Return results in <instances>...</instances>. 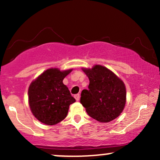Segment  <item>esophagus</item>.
<instances>
[{
    "instance_id": "1",
    "label": "esophagus",
    "mask_w": 160,
    "mask_h": 160,
    "mask_svg": "<svg viewBox=\"0 0 160 160\" xmlns=\"http://www.w3.org/2000/svg\"><path fill=\"white\" fill-rule=\"evenodd\" d=\"M74 98H75V99H76L77 101H79V100H80V94L75 95H74Z\"/></svg>"
}]
</instances>
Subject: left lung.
Returning <instances> with one entry per match:
<instances>
[{"label": "left lung", "instance_id": "obj_1", "mask_svg": "<svg viewBox=\"0 0 160 160\" xmlns=\"http://www.w3.org/2000/svg\"><path fill=\"white\" fill-rule=\"evenodd\" d=\"M89 80L88 89L81 92L80 102L92 118L100 122L115 120L123 111L126 89L123 81L104 66L82 68Z\"/></svg>", "mask_w": 160, "mask_h": 160}]
</instances>
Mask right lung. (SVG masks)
<instances>
[{"label": "right lung", "instance_id": "obj_1", "mask_svg": "<svg viewBox=\"0 0 160 160\" xmlns=\"http://www.w3.org/2000/svg\"><path fill=\"white\" fill-rule=\"evenodd\" d=\"M73 68L60 71L52 68L43 71L28 87V104L32 114L42 123L52 126L67 117L70 104L76 102L64 78Z\"/></svg>", "mask_w": 160, "mask_h": 160}]
</instances>
